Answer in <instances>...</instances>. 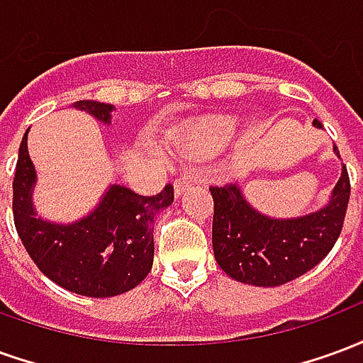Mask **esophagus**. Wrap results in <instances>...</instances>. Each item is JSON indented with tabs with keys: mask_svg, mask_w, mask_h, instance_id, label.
<instances>
[{
	"mask_svg": "<svg viewBox=\"0 0 363 363\" xmlns=\"http://www.w3.org/2000/svg\"><path fill=\"white\" fill-rule=\"evenodd\" d=\"M192 182H194V179H190V177H177V179H174V194L181 196L184 190H189V186Z\"/></svg>",
	"mask_w": 363,
	"mask_h": 363,
	"instance_id": "esophagus-1",
	"label": "esophagus"
}]
</instances>
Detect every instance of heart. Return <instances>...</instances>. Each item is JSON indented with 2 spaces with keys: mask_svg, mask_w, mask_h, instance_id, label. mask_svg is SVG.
Wrapping results in <instances>:
<instances>
[{
  "mask_svg": "<svg viewBox=\"0 0 363 363\" xmlns=\"http://www.w3.org/2000/svg\"><path fill=\"white\" fill-rule=\"evenodd\" d=\"M237 130L233 116H210L174 130L169 147L182 159H208L228 147Z\"/></svg>",
  "mask_w": 363,
  "mask_h": 363,
  "instance_id": "heart-1",
  "label": "heart"
}]
</instances>
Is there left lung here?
<instances>
[{
	"label": "left lung",
	"mask_w": 363,
	"mask_h": 363,
	"mask_svg": "<svg viewBox=\"0 0 363 363\" xmlns=\"http://www.w3.org/2000/svg\"><path fill=\"white\" fill-rule=\"evenodd\" d=\"M313 126L323 128L319 120ZM335 153L338 147L335 145ZM213 198V257L233 280L274 288L309 272L327 257L342 231L350 179L342 167L325 208L301 218L274 220L257 212L239 184L210 186Z\"/></svg>",
	"instance_id": "1"
}]
</instances>
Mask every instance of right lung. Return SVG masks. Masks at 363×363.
I'll return each mask as SVG.
<instances>
[{"label":"right lung","instance_id":"obj_1","mask_svg":"<svg viewBox=\"0 0 363 363\" xmlns=\"http://www.w3.org/2000/svg\"><path fill=\"white\" fill-rule=\"evenodd\" d=\"M75 108L111 122L112 104L77 101ZM23 135L13 179V220L28 257L44 276L64 289L87 297H112L135 288L153 264V220L173 204V184L155 196L112 184L96 210L60 225L36 218L33 186L36 173Z\"/></svg>","mask_w":363,"mask_h":363}]
</instances>
